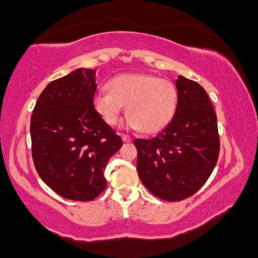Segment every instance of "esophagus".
<instances>
[{"label": "esophagus", "mask_w": 258, "mask_h": 258, "mask_svg": "<svg viewBox=\"0 0 258 258\" xmlns=\"http://www.w3.org/2000/svg\"><path fill=\"white\" fill-rule=\"evenodd\" d=\"M121 138H122L123 142H131V141H132V138L130 137V136L123 135V133H122V135H121Z\"/></svg>", "instance_id": "obj_1"}]
</instances>
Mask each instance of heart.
I'll return each instance as SVG.
<instances>
[{"label": "heart", "mask_w": 258, "mask_h": 258, "mask_svg": "<svg viewBox=\"0 0 258 258\" xmlns=\"http://www.w3.org/2000/svg\"><path fill=\"white\" fill-rule=\"evenodd\" d=\"M110 92H98L93 108L104 122L114 126L126 105L123 126L144 133L161 131L172 120L178 102L176 86L149 74H121L108 84Z\"/></svg>", "instance_id": "heart-1"}]
</instances>
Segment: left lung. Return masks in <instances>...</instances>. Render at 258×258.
<instances>
[{"label": "left lung", "instance_id": "8db88e82", "mask_svg": "<svg viewBox=\"0 0 258 258\" xmlns=\"http://www.w3.org/2000/svg\"><path fill=\"white\" fill-rule=\"evenodd\" d=\"M178 102L172 120L152 139H135L137 171L153 195L179 201L205 184L220 154L217 116L206 91L178 76Z\"/></svg>", "mask_w": 258, "mask_h": 258}]
</instances>
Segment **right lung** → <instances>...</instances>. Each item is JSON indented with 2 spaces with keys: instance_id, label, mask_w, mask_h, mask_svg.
I'll use <instances>...</instances> for the list:
<instances>
[{
  "instance_id": "1",
  "label": "right lung",
  "mask_w": 258,
  "mask_h": 258,
  "mask_svg": "<svg viewBox=\"0 0 258 258\" xmlns=\"http://www.w3.org/2000/svg\"><path fill=\"white\" fill-rule=\"evenodd\" d=\"M96 90V70L80 68L49 82L31 115L35 167L65 199H96L106 186V164L122 146L120 136L94 110Z\"/></svg>"
}]
</instances>
